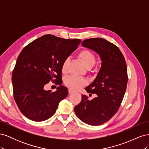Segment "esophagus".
I'll return each instance as SVG.
<instances>
[{"instance_id": "esophagus-1", "label": "esophagus", "mask_w": 149, "mask_h": 149, "mask_svg": "<svg viewBox=\"0 0 149 149\" xmlns=\"http://www.w3.org/2000/svg\"><path fill=\"white\" fill-rule=\"evenodd\" d=\"M73 92H74L73 90H72V89H68V93H69V94H71V93H73Z\"/></svg>"}]
</instances>
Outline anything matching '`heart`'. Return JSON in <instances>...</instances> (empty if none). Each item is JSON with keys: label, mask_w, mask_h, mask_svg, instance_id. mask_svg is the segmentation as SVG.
I'll return each mask as SVG.
<instances>
[{"label": "heart", "mask_w": 149, "mask_h": 149, "mask_svg": "<svg viewBox=\"0 0 149 149\" xmlns=\"http://www.w3.org/2000/svg\"><path fill=\"white\" fill-rule=\"evenodd\" d=\"M78 58L82 62L84 66L88 69L91 68L96 63V56L89 49H83L78 54ZM69 63V59L66 58L63 63L61 66V71L63 73H66L68 70V66ZM86 81L76 76H69L65 79V84L66 87L71 89L76 90L83 86L86 84Z\"/></svg>", "instance_id": "obj_1"}]
</instances>
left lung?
Masks as SVG:
<instances>
[{"instance_id":"obj_1","label":"left lung","mask_w":149,"mask_h":149,"mask_svg":"<svg viewBox=\"0 0 149 149\" xmlns=\"http://www.w3.org/2000/svg\"><path fill=\"white\" fill-rule=\"evenodd\" d=\"M82 45L96 52L102 61L94 81L85 88L97 96L90 100L86 95L74 107L78 118L91 125L106 123L118 111L127 87L128 76L125 58L119 48L101 38L84 40Z\"/></svg>"}]
</instances>
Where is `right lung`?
<instances>
[{
    "label": "right lung",
    "mask_w": 149,
    "mask_h": 149,
    "mask_svg": "<svg viewBox=\"0 0 149 149\" xmlns=\"http://www.w3.org/2000/svg\"><path fill=\"white\" fill-rule=\"evenodd\" d=\"M81 42L45 35L27 45L17 58L12 73L13 97L20 112L33 121H43L55 113L59 102L68 93L61 85V66ZM49 81L59 85L57 91H46Z\"/></svg>",
    "instance_id": "right-lung-1"
}]
</instances>
